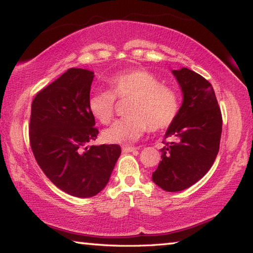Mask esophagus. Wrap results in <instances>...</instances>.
<instances>
[{
    "label": "esophagus",
    "mask_w": 253,
    "mask_h": 253,
    "mask_svg": "<svg viewBox=\"0 0 253 253\" xmlns=\"http://www.w3.org/2000/svg\"><path fill=\"white\" fill-rule=\"evenodd\" d=\"M139 148L136 147H127V146H123L122 147V151L123 152H133V151H136L138 150Z\"/></svg>",
    "instance_id": "obj_1"
}]
</instances>
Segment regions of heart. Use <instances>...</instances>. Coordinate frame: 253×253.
<instances>
[{
	"label": "heart",
	"instance_id": "b5f03b06",
	"mask_svg": "<svg viewBox=\"0 0 253 253\" xmlns=\"http://www.w3.org/2000/svg\"><path fill=\"white\" fill-rule=\"evenodd\" d=\"M110 90H96L89 95L88 109L101 123H109L114 115L117 98H130L127 117L119 119L103 131L106 142L131 144L150 126L164 130L175 122L180 109L176 90L161 84L158 77L146 69L133 68L107 78Z\"/></svg>",
	"mask_w": 253,
	"mask_h": 253
}]
</instances>
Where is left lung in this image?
<instances>
[{"instance_id":"8db88e82","label":"left lung","mask_w":253,"mask_h":253,"mask_svg":"<svg viewBox=\"0 0 253 253\" xmlns=\"http://www.w3.org/2000/svg\"><path fill=\"white\" fill-rule=\"evenodd\" d=\"M184 101L165 134L158 168L152 180L167 192L190 187L205 176L216 158L222 133V114L211 83L188 68L172 70Z\"/></svg>"}]
</instances>
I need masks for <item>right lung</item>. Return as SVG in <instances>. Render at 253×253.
Wrapping results in <instances>:
<instances>
[{
	"mask_svg": "<svg viewBox=\"0 0 253 253\" xmlns=\"http://www.w3.org/2000/svg\"><path fill=\"white\" fill-rule=\"evenodd\" d=\"M93 78L90 70L69 68L33 98L29 126L33 156L44 175L83 198L105 187L121 155L118 144L88 147L98 134L88 109Z\"/></svg>",
	"mask_w": 253,
	"mask_h": 253,
	"instance_id": "right-lung-1",
	"label": "right lung"
}]
</instances>
